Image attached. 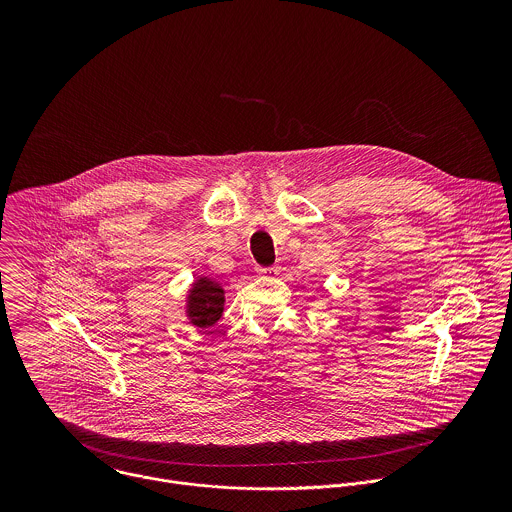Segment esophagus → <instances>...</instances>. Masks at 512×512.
Wrapping results in <instances>:
<instances>
[{
  "instance_id": "34e87169",
  "label": "esophagus",
  "mask_w": 512,
  "mask_h": 512,
  "mask_svg": "<svg viewBox=\"0 0 512 512\" xmlns=\"http://www.w3.org/2000/svg\"><path fill=\"white\" fill-rule=\"evenodd\" d=\"M280 274V266H272V268H260L258 270V276H264V278H274Z\"/></svg>"
}]
</instances>
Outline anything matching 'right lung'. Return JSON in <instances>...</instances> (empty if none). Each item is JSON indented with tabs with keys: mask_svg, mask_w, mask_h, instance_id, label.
<instances>
[{
	"mask_svg": "<svg viewBox=\"0 0 512 512\" xmlns=\"http://www.w3.org/2000/svg\"><path fill=\"white\" fill-rule=\"evenodd\" d=\"M224 301L226 292L222 284L215 282L211 276L199 274L185 293V319L191 323V327L209 331L219 323L224 313Z\"/></svg>",
	"mask_w": 512,
	"mask_h": 512,
	"instance_id": "1",
	"label": "right lung"
}]
</instances>
